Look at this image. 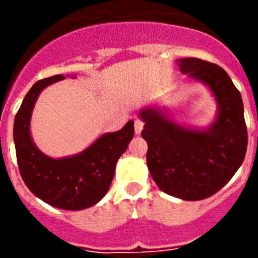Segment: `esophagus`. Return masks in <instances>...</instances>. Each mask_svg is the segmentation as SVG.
Returning <instances> with one entry per match:
<instances>
[{
    "instance_id": "esophagus-1",
    "label": "esophagus",
    "mask_w": 258,
    "mask_h": 258,
    "mask_svg": "<svg viewBox=\"0 0 258 258\" xmlns=\"http://www.w3.org/2000/svg\"><path fill=\"white\" fill-rule=\"evenodd\" d=\"M143 125H145V122H143L141 118H136V120H134V131H136V134H140L141 132H142Z\"/></svg>"
}]
</instances>
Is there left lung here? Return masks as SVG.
<instances>
[{
  "instance_id": "left-lung-1",
  "label": "left lung",
  "mask_w": 258,
  "mask_h": 258,
  "mask_svg": "<svg viewBox=\"0 0 258 258\" xmlns=\"http://www.w3.org/2000/svg\"><path fill=\"white\" fill-rule=\"evenodd\" d=\"M179 70L211 88L218 116L207 131L170 121L156 108L141 111L142 137L149 145L150 174L164 192L183 200L212 197L231 179L244 160L248 134L243 101L220 66L198 58L179 59Z\"/></svg>"
}]
</instances>
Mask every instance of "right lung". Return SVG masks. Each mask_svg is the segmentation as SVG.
<instances>
[{
	"instance_id": "1",
	"label": "right lung",
	"mask_w": 258,
	"mask_h": 258,
	"mask_svg": "<svg viewBox=\"0 0 258 258\" xmlns=\"http://www.w3.org/2000/svg\"><path fill=\"white\" fill-rule=\"evenodd\" d=\"M63 79V75H55L32 86L15 115L14 142L20 175L31 192L56 208L81 211L107 194L116 163L134 136V122L131 120L121 131L103 134L75 156L51 159L44 155L29 133L32 109L42 89Z\"/></svg>"
}]
</instances>
